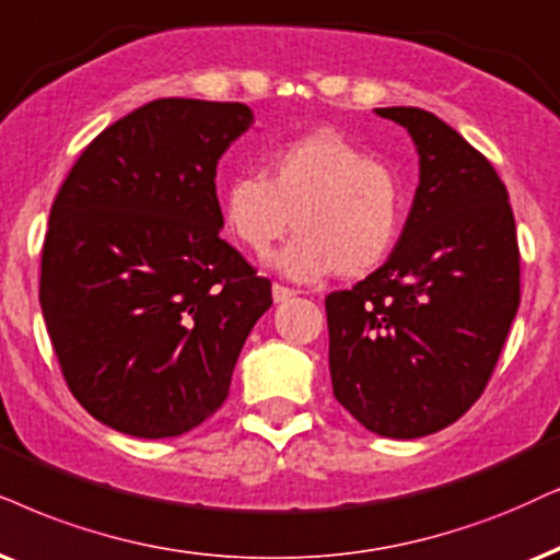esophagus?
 I'll use <instances>...</instances> for the list:
<instances>
[{"mask_svg":"<svg viewBox=\"0 0 560 560\" xmlns=\"http://www.w3.org/2000/svg\"><path fill=\"white\" fill-rule=\"evenodd\" d=\"M271 294H273V302H287V300H292L296 292H294V289L284 287V284H273Z\"/></svg>","mask_w":560,"mask_h":560,"instance_id":"obj_1","label":"esophagus"}]
</instances>
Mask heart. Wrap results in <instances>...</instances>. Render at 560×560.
<instances>
[{"mask_svg": "<svg viewBox=\"0 0 560 560\" xmlns=\"http://www.w3.org/2000/svg\"><path fill=\"white\" fill-rule=\"evenodd\" d=\"M222 219L250 253H266L294 228L276 268L294 281L338 271L364 276L385 264L402 224V188L385 162L332 131L279 144L266 175H235L222 190Z\"/></svg>", "mask_w": 560, "mask_h": 560, "instance_id": "1", "label": "heart"}]
</instances>
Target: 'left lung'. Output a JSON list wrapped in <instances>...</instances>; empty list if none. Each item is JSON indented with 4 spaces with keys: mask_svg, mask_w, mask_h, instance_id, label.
<instances>
[{
    "mask_svg": "<svg viewBox=\"0 0 560 560\" xmlns=\"http://www.w3.org/2000/svg\"><path fill=\"white\" fill-rule=\"evenodd\" d=\"M406 126L421 178L390 258L325 296L332 395L380 436L455 423L486 390L520 307V245L506 186L476 147L421 108Z\"/></svg>",
    "mask_w": 560,
    "mask_h": 560,
    "instance_id": "obj_1",
    "label": "left lung"
}]
</instances>
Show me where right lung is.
Masks as SVG:
<instances>
[{
    "mask_svg": "<svg viewBox=\"0 0 560 560\" xmlns=\"http://www.w3.org/2000/svg\"><path fill=\"white\" fill-rule=\"evenodd\" d=\"M245 103L162 97L84 147L54 198L40 310L69 390L105 427L178 436L217 413L271 281L219 237L217 162Z\"/></svg>",
    "mask_w": 560,
    "mask_h": 560,
    "instance_id": "add662e5",
    "label": "right lung"
}]
</instances>
